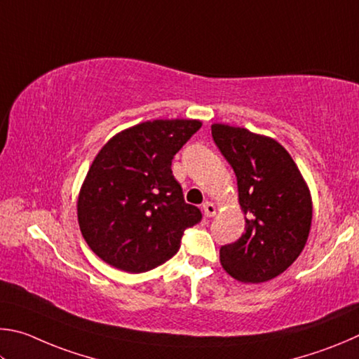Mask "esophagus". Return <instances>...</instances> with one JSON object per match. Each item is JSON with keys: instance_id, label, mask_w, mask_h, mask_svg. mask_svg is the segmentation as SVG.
I'll return each mask as SVG.
<instances>
[{"instance_id": "34e87169", "label": "esophagus", "mask_w": 359, "mask_h": 359, "mask_svg": "<svg viewBox=\"0 0 359 359\" xmlns=\"http://www.w3.org/2000/svg\"><path fill=\"white\" fill-rule=\"evenodd\" d=\"M202 210H203V215H205L206 217H212V216H216V205H215V203H211V202H205V203H203V206H202Z\"/></svg>"}]
</instances>
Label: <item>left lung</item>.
<instances>
[{
    "instance_id": "obj_1",
    "label": "left lung",
    "mask_w": 359,
    "mask_h": 359,
    "mask_svg": "<svg viewBox=\"0 0 359 359\" xmlns=\"http://www.w3.org/2000/svg\"><path fill=\"white\" fill-rule=\"evenodd\" d=\"M211 134L233 167L246 230L219 250L221 265L240 282H266L285 271L306 246L312 224L309 186L274 138L215 123Z\"/></svg>"
}]
</instances>
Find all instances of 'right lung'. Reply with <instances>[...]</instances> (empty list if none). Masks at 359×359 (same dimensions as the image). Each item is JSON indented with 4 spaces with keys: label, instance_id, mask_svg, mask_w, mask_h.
I'll return each mask as SVG.
<instances>
[{
    "label": "right lung",
    "instance_id": "1",
    "mask_svg": "<svg viewBox=\"0 0 359 359\" xmlns=\"http://www.w3.org/2000/svg\"><path fill=\"white\" fill-rule=\"evenodd\" d=\"M200 128L198 119H154L100 148L77 200L80 231L99 259L135 274L178 252L184 230L202 212L184 202L172 159Z\"/></svg>",
    "mask_w": 359,
    "mask_h": 359
}]
</instances>
